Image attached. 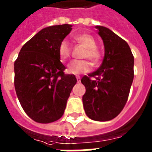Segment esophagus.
<instances>
[{"label":"esophagus","mask_w":152,"mask_h":152,"mask_svg":"<svg viewBox=\"0 0 152 152\" xmlns=\"http://www.w3.org/2000/svg\"><path fill=\"white\" fill-rule=\"evenodd\" d=\"M76 80H77V82H78V83H80V77L79 76H76Z\"/></svg>","instance_id":"34e87169"}]
</instances>
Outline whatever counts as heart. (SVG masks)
<instances>
[{
    "instance_id": "heart-1",
    "label": "heart",
    "mask_w": 152,
    "mask_h": 152,
    "mask_svg": "<svg viewBox=\"0 0 152 152\" xmlns=\"http://www.w3.org/2000/svg\"><path fill=\"white\" fill-rule=\"evenodd\" d=\"M75 39L87 47L84 57H88L94 63H97L100 59V52L96 48V41L95 38L88 33H82L75 36ZM58 53L60 58L62 61H65L70 57L71 54V46L67 39H64L60 43L58 48ZM91 69V63L88 61H76L73 60L67 65L66 72L69 74L79 75V74L88 72Z\"/></svg>"
}]
</instances>
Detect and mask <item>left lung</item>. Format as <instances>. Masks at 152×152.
Listing matches in <instances>:
<instances>
[{"mask_svg":"<svg viewBox=\"0 0 152 152\" xmlns=\"http://www.w3.org/2000/svg\"><path fill=\"white\" fill-rule=\"evenodd\" d=\"M95 28L105 53L99 68L81 79L86 88L82 100L88 118L106 121L116 118L127 102L134 77V57L127 42L114 32L103 26Z\"/></svg>","mask_w":152,"mask_h":152,"instance_id":"obj_1","label":"left lung"}]
</instances>
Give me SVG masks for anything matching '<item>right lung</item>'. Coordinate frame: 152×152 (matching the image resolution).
Listing matches in <instances>:
<instances>
[{"label": "right lung", "mask_w": 152, "mask_h": 152, "mask_svg": "<svg viewBox=\"0 0 152 152\" xmlns=\"http://www.w3.org/2000/svg\"><path fill=\"white\" fill-rule=\"evenodd\" d=\"M72 25L50 26L42 29L23 46L14 63L15 89L25 113L39 123L61 118L72 89L74 75L64 73L60 61V43Z\"/></svg>", "instance_id": "1"}]
</instances>
